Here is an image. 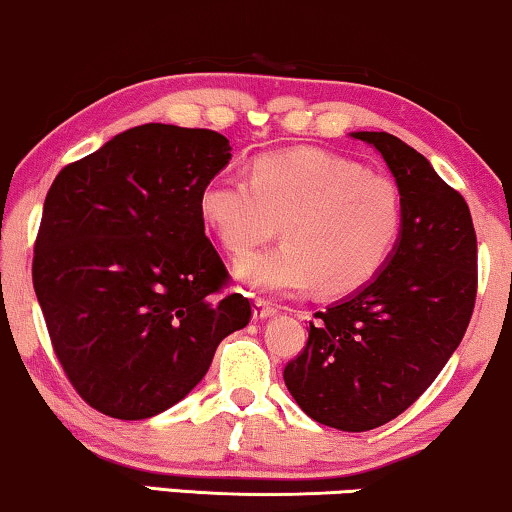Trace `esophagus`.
I'll list each match as a JSON object with an SVG mask.
<instances>
[{"mask_svg":"<svg viewBox=\"0 0 512 512\" xmlns=\"http://www.w3.org/2000/svg\"><path fill=\"white\" fill-rule=\"evenodd\" d=\"M277 314V307L265 303V300L258 298L254 303V319H268V317H275Z\"/></svg>","mask_w":512,"mask_h":512,"instance_id":"obj_1","label":"esophagus"}]
</instances>
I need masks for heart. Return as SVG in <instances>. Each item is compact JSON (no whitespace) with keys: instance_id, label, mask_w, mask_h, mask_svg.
<instances>
[{"instance_id":"1","label":"heart","mask_w":512,"mask_h":512,"mask_svg":"<svg viewBox=\"0 0 512 512\" xmlns=\"http://www.w3.org/2000/svg\"><path fill=\"white\" fill-rule=\"evenodd\" d=\"M200 214L233 256L268 242L279 223V247L235 265L237 279L275 296L319 282L326 293L361 289L384 268L403 226L394 179L319 149L261 156L249 181L212 179L202 188Z\"/></svg>"}]
</instances>
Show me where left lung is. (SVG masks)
<instances>
[{"mask_svg":"<svg viewBox=\"0 0 512 512\" xmlns=\"http://www.w3.org/2000/svg\"><path fill=\"white\" fill-rule=\"evenodd\" d=\"M394 174L403 226L384 268L314 314L284 382L314 422L370 431L408 410L464 338L478 293V240L466 200L389 132H352Z\"/></svg>","mask_w":512,"mask_h":512,"instance_id":"8db88e82","label":"left lung"}]
</instances>
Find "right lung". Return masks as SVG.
<instances>
[{
	"label": "right lung",
	"instance_id": "right-lung-1",
	"mask_svg": "<svg viewBox=\"0 0 512 512\" xmlns=\"http://www.w3.org/2000/svg\"><path fill=\"white\" fill-rule=\"evenodd\" d=\"M230 160L214 130L146 123L62 167L32 282L53 352L83 401L116 419L179 403L251 305L205 235L200 195Z\"/></svg>",
	"mask_w": 512,
	"mask_h": 512
}]
</instances>
